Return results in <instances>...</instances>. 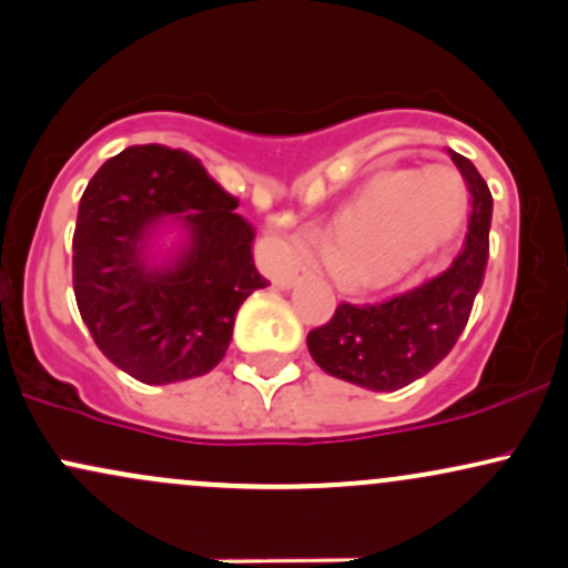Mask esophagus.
<instances>
[{"label": "esophagus", "mask_w": 568, "mask_h": 568, "mask_svg": "<svg viewBox=\"0 0 568 568\" xmlns=\"http://www.w3.org/2000/svg\"><path fill=\"white\" fill-rule=\"evenodd\" d=\"M306 272H310V270H306V266H293L291 272H285V275L277 277V285H280V288H291V285L296 283V280H302L306 275Z\"/></svg>", "instance_id": "esophagus-1"}]
</instances>
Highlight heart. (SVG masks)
Returning <instances> with one entry per match:
<instances>
[{
  "label": "heart",
  "mask_w": 568,
  "mask_h": 568,
  "mask_svg": "<svg viewBox=\"0 0 568 568\" xmlns=\"http://www.w3.org/2000/svg\"><path fill=\"white\" fill-rule=\"evenodd\" d=\"M467 189L446 165L416 173L408 168L382 171L336 213L321 240L306 226L293 234V251L325 245V266L342 288H379L406 275L429 253L454 237L465 219Z\"/></svg>",
  "instance_id": "heart-1"
}]
</instances>
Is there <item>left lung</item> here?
<instances>
[{
  "mask_svg": "<svg viewBox=\"0 0 568 568\" xmlns=\"http://www.w3.org/2000/svg\"><path fill=\"white\" fill-rule=\"evenodd\" d=\"M452 154L470 189L467 237L452 264L414 288L371 304L342 302L334 317L310 331L306 347L325 374L376 393H395L429 374L462 336L484 285L491 230V192L462 154Z\"/></svg>",
  "mask_w": 568,
  "mask_h": 568,
  "instance_id": "8db88e82",
  "label": "left lung"
}]
</instances>
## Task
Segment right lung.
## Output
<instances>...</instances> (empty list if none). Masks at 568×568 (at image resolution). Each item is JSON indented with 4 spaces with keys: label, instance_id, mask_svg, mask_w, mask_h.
I'll return each mask as SVG.
<instances>
[{
    "label": "right lung",
    "instance_id": "1",
    "mask_svg": "<svg viewBox=\"0 0 568 568\" xmlns=\"http://www.w3.org/2000/svg\"><path fill=\"white\" fill-rule=\"evenodd\" d=\"M234 207L200 160L160 143L128 146L90 179L71 243L74 296L95 347L133 379H194L226 355L240 304L266 285ZM162 215L184 220L193 240L154 271L140 247Z\"/></svg>",
    "mask_w": 568,
    "mask_h": 568
}]
</instances>
